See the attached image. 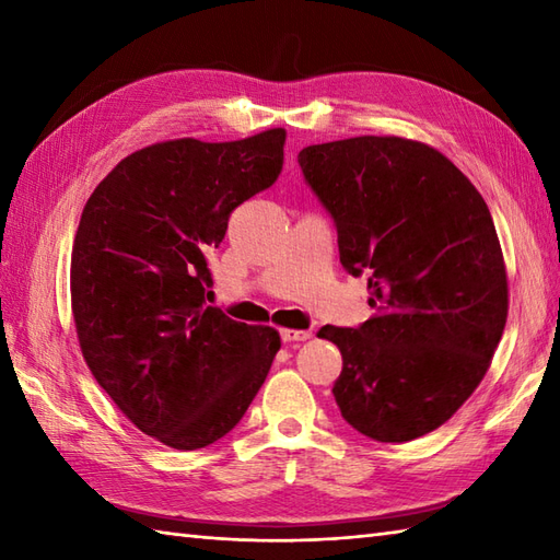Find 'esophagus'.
Returning <instances> with one entry per match:
<instances>
[{
  "label": "esophagus",
  "instance_id": "obj_1",
  "mask_svg": "<svg viewBox=\"0 0 560 560\" xmlns=\"http://www.w3.org/2000/svg\"><path fill=\"white\" fill-rule=\"evenodd\" d=\"M313 337V331H307V329H281V339L283 341H307Z\"/></svg>",
  "mask_w": 560,
  "mask_h": 560
}]
</instances>
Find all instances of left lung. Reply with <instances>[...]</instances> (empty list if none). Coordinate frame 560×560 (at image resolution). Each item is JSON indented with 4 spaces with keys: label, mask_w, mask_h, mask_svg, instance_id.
Listing matches in <instances>:
<instances>
[{
    "label": "left lung",
    "mask_w": 560,
    "mask_h": 560,
    "mask_svg": "<svg viewBox=\"0 0 560 560\" xmlns=\"http://www.w3.org/2000/svg\"><path fill=\"white\" fill-rule=\"evenodd\" d=\"M299 163L337 223L343 269L371 273L375 315L317 331L343 359L337 407L380 443L431 433L479 387L505 329L491 211L455 163L413 139L327 141Z\"/></svg>",
    "instance_id": "left-lung-1"
}]
</instances>
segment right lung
I'll return each mask as SVG.
<instances>
[{"label": "right lung", "instance_id": "obj_1", "mask_svg": "<svg viewBox=\"0 0 560 560\" xmlns=\"http://www.w3.org/2000/svg\"><path fill=\"white\" fill-rule=\"evenodd\" d=\"M287 129L237 141L171 139L129 153L83 207L69 291L89 371L141 433L175 450L243 419L279 331L207 305V259L231 211L271 187Z\"/></svg>", "mask_w": 560, "mask_h": 560}]
</instances>
